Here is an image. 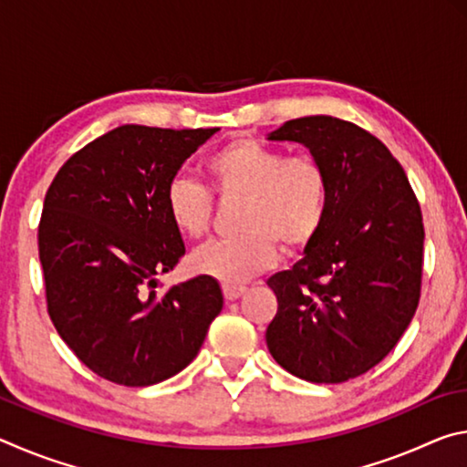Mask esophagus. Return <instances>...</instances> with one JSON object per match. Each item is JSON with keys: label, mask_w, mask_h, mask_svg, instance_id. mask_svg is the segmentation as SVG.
I'll return each instance as SVG.
<instances>
[{"label": "esophagus", "mask_w": 467, "mask_h": 467, "mask_svg": "<svg viewBox=\"0 0 467 467\" xmlns=\"http://www.w3.org/2000/svg\"><path fill=\"white\" fill-rule=\"evenodd\" d=\"M247 290L244 286H233V284H224L223 292H224V298L226 300H236L239 296H243V292Z\"/></svg>", "instance_id": "esophagus-1"}]
</instances>
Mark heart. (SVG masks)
<instances>
[{
	"label": "heart",
	"instance_id": "b5f03b06",
	"mask_svg": "<svg viewBox=\"0 0 467 467\" xmlns=\"http://www.w3.org/2000/svg\"><path fill=\"white\" fill-rule=\"evenodd\" d=\"M205 172L220 197H243L241 234L208 243L193 253L192 267L224 284L247 282L286 253L309 247L327 214L329 183L326 169L311 154L286 156L253 138H236L218 148ZM171 224L185 239L208 233L214 200L193 179L175 177L164 192Z\"/></svg>",
	"mask_w": 467,
	"mask_h": 467
}]
</instances>
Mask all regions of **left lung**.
<instances>
[{"label": "left lung", "mask_w": 467, "mask_h": 467, "mask_svg": "<svg viewBox=\"0 0 467 467\" xmlns=\"http://www.w3.org/2000/svg\"><path fill=\"white\" fill-rule=\"evenodd\" d=\"M267 140L309 148L326 169L329 200L303 259L267 280L278 313L265 342L295 377L344 383L379 365L414 317L424 257L420 203L383 141L350 121L300 117Z\"/></svg>", "instance_id": "1"}]
</instances>
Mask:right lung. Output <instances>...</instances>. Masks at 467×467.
I'll list each match as a JSON object with an SVG mask.
<instances>
[{"label": "right lung", "instance_id": "obj_1", "mask_svg": "<svg viewBox=\"0 0 467 467\" xmlns=\"http://www.w3.org/2000/svg\"><path fill=\"white\" fill-rule=\"evenodd\" d=\"M218 128L121 125L69 158L38 224L47 311L92 373L148 387L192 362L223 311V290L197 275L158 292L185 255L164 208L167 185Z\"/></svg>", "mask_w": 467, "mask_h": 467}]
</instances>
